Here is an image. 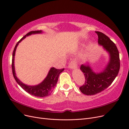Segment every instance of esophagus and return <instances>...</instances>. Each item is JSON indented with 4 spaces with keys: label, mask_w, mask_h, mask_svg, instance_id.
I'll use <instances>...</instances> for the list:
<instances>
[{
    "label": "esophagus",
    "mask_w": 129,
    "mask_h": 129,
    "mask_svg": "<svg viewBox=\"0 0 129 129\" xmlns=\"http://www.w3.org/2000/svg\"><path fill=\"white\" fill-rule=\"evenodd\" d=\"M68 67L69 68L71 69H75L77 68V64L76 63V61L73 60L71 61V62H70L69 66H68Z\"/></svg>",
    "instance_id": "1"
}]
</instances>
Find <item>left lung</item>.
<instances>
[{
	"mask_svg": "<svg viewBox=\"0 0 129 129\" xmlns=\"http://www.w3.org/2000/svg\"><path fill=\"white\" fill-rule=\"evenodd\" d=\"M98 36V44L102 46L109 56V60L102 71L95 72L89 62L82 64L80 69L84 73V84L80 91L86 95H93L103 91L110 86L117 76L120 68L119 55L116 45L102 32H95Z\"/></svg>",
	"mask_w": 129,
	"mask_h": 129,
	"instance_id": "left-lung-1",
	"label": "left lung"
}]
</instances>
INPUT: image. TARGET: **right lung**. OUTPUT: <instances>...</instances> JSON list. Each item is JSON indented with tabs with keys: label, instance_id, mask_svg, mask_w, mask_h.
I'll return each mask as SVG.
<instances>
[{
	"label": "right lung",
	"instance_id": "obj_1",
	"mask_svg": "<svg viewBox=\"0 0 129 129\" xmlns=\"http://www.w3.org/2000/svg\"><path fill=\"white\" fill-rule=\"evenodd\" d=\"M42 33V31L40 30H34L27 33L26 35L22 37V39L19 41L15 45L12 55V73L14 79L16 81L18 84L20 86L29 94L33 96L39 97H44L48 96L51 94L54 89L55 88L58 79V76L61 73L64 71V68L62 69H57L54 67H52L50 69L45 79L42 81V82L39 84L36 85H29L25 84L19 80L16 75V73L15 71L14 67V56L15 51L17 46L23 39L29 36L35 34H41Z\"/></svg>",
	"mask_w": 129,
	"mask_h": 129
}]
</instances>
